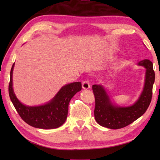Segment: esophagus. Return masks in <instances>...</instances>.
Instances as JSON below:
<instances>
[{
    "label": "esophagus",
    "mask_w": 160,
    "mask_h": 160,
    "mask_svg": "<svg viewBox=\"0 0 160 160\" xmlns=\"http://www.w3.org/2000/svg\"><path fill=\"white\" fill-rule=\"evenodd\" d=\"M82 88L84 89H89V88L91 87V85H90V83L89 82V80H84L82 82Z\"/></svg>",
    "instance_id": "obj_1"
}]
</instances>
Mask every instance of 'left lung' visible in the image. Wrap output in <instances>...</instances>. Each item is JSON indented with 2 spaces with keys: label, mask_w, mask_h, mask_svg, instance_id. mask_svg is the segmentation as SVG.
I'll return each instance as SVG.
<instances>
[{
  "label": "left lung",
  "mask_w": 160,
  "mask_h": 160,
  "mask_svg": "<svg viewBox=\"0 0 160 160\" xmlns=\"http://www.w3.org/2000/svg\"><path fill=\"white\" fill-rule=\"evenodd\" d=\"M138 64L146 68L144 87L138 100L130 107L114 105L102 86L100 84L92 86L96 101L94 116L102 127L111 129L124 128L141 117L147 110L151 102L155 82L153 65L147 59L140 61Z\"/></svg>",
  "instance_id": "obj_1"
}]
</instances>
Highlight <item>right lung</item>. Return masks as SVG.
<instances>
[{"instance_id":"obj_1","label":"right lung","mask_w":160,"mask_h":160,"mask_svg":"<svg viewBox=\"0 0 160 160\" xmlns=\"http://www.w3.org/2000/svg\"><path fill=\"white\" fill-rule=\"evenodd\" d=\"M14 63L10 71L9 95L16 111L27 124L33 127L51 129L62 126L68 114V107L71 98L82 89V84L76 82L62 87L52 100L45 104L29 107L22 104L15 96L13 90L12 74Z\"/></svg>"}]
</instances>
